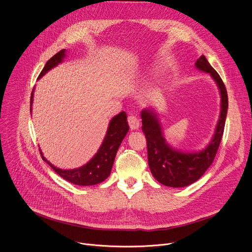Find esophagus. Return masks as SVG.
Wrapping results in <instances>:
<instances>
[{"instance_id": "obj_1", "label": "esophagus", "mask_w": 252, "mask_h": 252, "mask_svg": "<svg viewBox=\"0 0 252 252\" xmlns=\"http://www.w3.org/2000/svg\"><path fill=\"white\" fill-rule=\"evenodd\" d=\"M128 124H129L131 130H137L140 126V121L137 116L130 115V116H128Z\"/></svg>"}]
</instances>
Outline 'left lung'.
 I'll use <instances>...</instances> for the list:
<instances>
[{
  "mask_svg": "<svg viewBox=\"0 0 252 252\" xmlns=\"http://www.w3.org/2000/svg\"><path fill=\"white\" fill-rule=\"evenodd\" d=\"M198 70L210 74L216 82L220 94V112L215 134L209 145L199 152H182L169 146L162 133L161 125L154 109L141 112L142 130L147 139L148 162L154 177L169 187H185L197 181L212 164L218 152L224 129L227 112V94L225 87L215 69L202 55L195 63Z\"/></svg>",
  "mask_w": 252,
  "mask_h": 252,
  "instance_id": "8db88e82",
  "label": "left lung"
}]
</instances>
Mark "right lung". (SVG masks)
Here are the masks:
<instances>
[{
    "label": "right lung",
    "mask_w": 252,
    "mask_h": 252,
    "mask_svg": "<svg viewBox=\"0 0 252 252\" xmlns=\"http://www.w3.org/2000/svg\"><path fill=\"white\" fill-rule=\"evenodd\" d=\"M65 57H66L65 49L56 53L51 59L47 61L43 70L39 74L38 79L43 77L52 68L62 63ZM33 92H34V89L31 96V111L32 110V106L33 101ZM128 131H129V125L127 122V115L124 111H122L118 115L114 116L109 122L104 140L100 148L98 149L97 153L94 156V158L85 165L75 169L58 168L43 157L41 151H40V154L42 158L53 168V170L57 172L65 180L80 186H90V185L98 184L104 181L109 176L114 159H115L116 153Z\"/></svg>",
    "instance_id": "add662e5"
}]
</instances>
